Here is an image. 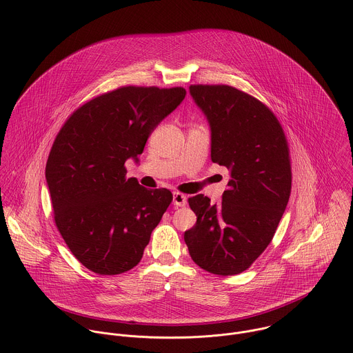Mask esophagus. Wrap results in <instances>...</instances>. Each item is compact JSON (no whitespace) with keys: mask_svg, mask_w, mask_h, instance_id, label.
Wrapping results in <instances>:
<instances>
[{"mask_svg":"<svg viewBox=\"0 0 353 353\" xmlns=\"http://www.w3.org/2000/svg\"><path fill=\"white\" fill-rule=\"evenodd\" d=\"M173 205L180 206V208L185 206V205H187V198H185V195L181 194V192H173Z\"/></svg>","mask_w":353,"mask_h":353,"instance_id":"esophagus-1","label":"esophagus"}]
</instances>
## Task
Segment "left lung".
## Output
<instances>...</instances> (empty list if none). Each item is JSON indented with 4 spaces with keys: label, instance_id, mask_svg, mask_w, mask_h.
Instances as JSON below:
<instances>
[{
    "label": "left lung",
    "instance_id": "left-lung-1",
    "mask_svg": "<svg viewBox=\"0 0 353 353\" xmlns=\"http://www.w3.org/2000/svg\"><path fill=\"white\" fill-rule=\"evenodd\" d=\"M212 129V161L231 179L223 201L188 198L196 224L185 231L191 259L221 276L238 275L271 243L292 192V162L285 130L274 111L230 85H191Z\"/></svg>",
    "mask_w": 353,
    "mask_h": 353
}]
</instances>
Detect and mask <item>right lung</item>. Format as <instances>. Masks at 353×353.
<instances>
[{"instance_id": "right-lung-1", "label": "right lung", "mask_w": 353, "mask_h": 353, "mask_svg": "<svg viewBox=\"0 0 353 353\" xmlns=\"http://www.w3.org/2000/svg\"><path fill=\"white\" fill-rule=\"evenodd\" d=\"M185 89L121 86L79 105L59 130L45 168L54 224L70 252L99 275L136 267L173 201L126 177L148 136Z\"/></svg>"}]
</instances>
